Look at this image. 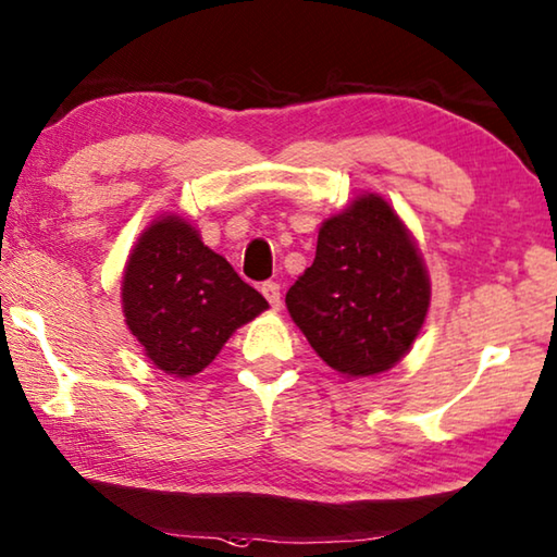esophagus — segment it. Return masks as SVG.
I'll return each instance as SVG.
<instances>
[{"label": "esophagus", "mask_w": 557, "mask_h": 557, "mask_svg": "<svg viewBox=\"0 0 557 557\" xmlns=\"http://www.w3.org/2000/svg\"><path fill=\"white\" fill-rule=\"evenodd\" d=\"M260 293L264 295V299H268L272 310H280V305H282V295H280V285H277V282H262Z\"/></svg>", "instance_id": "1"}]
</instances>
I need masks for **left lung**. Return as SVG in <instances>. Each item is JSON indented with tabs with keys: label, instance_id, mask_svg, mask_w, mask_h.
<instances>
[{
	"label": "left lung",
	"instance_id": "1",
	"mask_svg": "<svg viewBox=\"0 0 557 557\" xmlns=\"http://www.w3.org/2000/svg\"><path fill=\"white\" fill-rule=\"evenodd\" d=\"M289 317L334 372L392 369L419 337L431 282L419 247L376 193L326 218L312 268L289 287Z\"/></svg>",
	"mask_w": 557,
	"mask_h": 557
}]
</instances>
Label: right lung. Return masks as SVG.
<instances>
[{
  "mask_svg": "<svg viewBox=\"0 0 557 557\" xmlns=\"http://www.w3.org/2000/svg\"><path fill=\"white\" fill-rule=\"evenodd\" d=\"M121 305L146 357L181 379L202 372L237 326L268 310V299L178 215L153 220L138 237Z\"/></svg>",
  "mask_w": 557,
  "mask_h": 557,
  "instance_id": "add662e5",
  "label": "right lung"
}]
</instances>
